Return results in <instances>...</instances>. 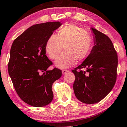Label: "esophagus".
<instances>
[{
    "label": "esophagus",
    "mask_w": 127,
    "mask_h": 127,
    "mask_svg": "<svg viewBox=\"0 0 127 127\" xmlns=\"http://www.w3.org/2000/svg\"><path fill=\"white\" fill-rule=\"evenodd\" d=\"M68 72H69V71L67 70V69H64V70H62V73H63V74H65L66 73H67Z\"/></svg>",
    "instance_id": "1"
}]
</instances>
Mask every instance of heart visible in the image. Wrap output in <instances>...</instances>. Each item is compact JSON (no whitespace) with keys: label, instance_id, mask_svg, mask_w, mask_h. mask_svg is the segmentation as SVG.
<instances>
[{"label":"heart","instance_id":"1","mask_svg":"<svg viewBox=\"0 0 127 127\" xmlns=\"http://www.w3.org/2000/svg\"><path fill=\"white\" fill-rule=\"evenodd\" d=\"M91 35L84 29L74 24L62 27L58 34L50 35L45 48L51 59H55L62 50L64 52L55 62L56 67L65 68L86 58L92 46ZM64 48H63V47Z\"/></svg>","mask_w":127,"mask_h":127}]
</instances>
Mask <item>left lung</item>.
<instances>
[{"label":"left lung","instance_id":"1","mask_svg":"<svg viewBox=\"0 0 127 127\" xmlns=\"http://www.w3.org/2000/svg\"><path fill=\"white\" fill-rule=\"evenodd\" d=\"M94 45L82 64L72 69L75 76L73 89L82 102H99L110 92L117 79L118 58L110 39L92 28Z\"/></svg>","mask_w":127,"mask_h":127}]
</instances>
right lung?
Here are the masks:
<instances>
[{
  "instance_id": "right-lung-1",
  "label": "right lung",
  "mask_w": 127,
  "mask_h": 127,
  "mask_svg": "<svg viewBox=\"0 0 127 127\" xmlns=\"http://www.w3.org/2000/svg\"><path fill=\"white\" fill-rule=\"evenodd\" d=\"M62 24L50 22L28 29L15 39L10 50L8 74L20 98L34 107L50 103L53 98V82L62 76L61 69L54 68L45 55L48 39Z\"/></svg>"
}]
</instances>
